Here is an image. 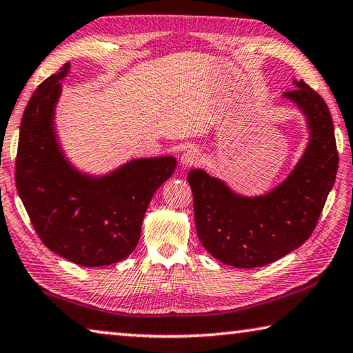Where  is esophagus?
Wrapping results in <instances>:
<instances>
[{"label":"esophagus","mask_w":353,"mask_h":353,"mask_svg":"<svg viewBox=\"0 0 353 353\" xmlns=\"http://www.w3.org/2000/svg\"><path fill=\"white\" fill-rule=\"evenodd\" d=\"M201 161V154H199V150L198 149H187L185 152L182 154V157H181V163H182V166H185V168H192V166H196L198 163Z\"/></svg>","instance_id":"1"}]
</instances>
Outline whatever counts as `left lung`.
<instances>
[{
    "label": "left lung",
    "instance_id": "left-lung-1",
    "mask_svg": "<svg viewBox=\"0 0 353 353\" xmlns=\"http://www.w3.org/2000/svg\"><path fill=\"white\" fill-rule=\"evenodd\" d=\"M284 92L306 116L310 143L286 181L262 196H242L203 170L188 172L203 247L223 264L254 268L303 245L314 231L338 171L332 114L303 80Z\"/></svg>",
    "mask_w": 353,
    "mask_h": 353
}]
</instances>
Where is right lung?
I'll use <instances>...</instances> for the list:
<instances>
[{"label": "right lung", "mask_w": 353, "mask_h": 353, "mask_svg": "<svg viewBox=\"0 0 353 353\" xmlns=\"http://www.w3.org/2000/svg\"><path fill=\"white\" fill-rule=\"evenodd\" d=\"M64 64L32 94L21 117L15 161L17 192L43 245L83 267L116 264L135 250L143 218L174 157L137 159L106 176L75 170L59 146L54 108Z\"/></svg>", "instance_id": "right-lung-1"}]
</instances>
